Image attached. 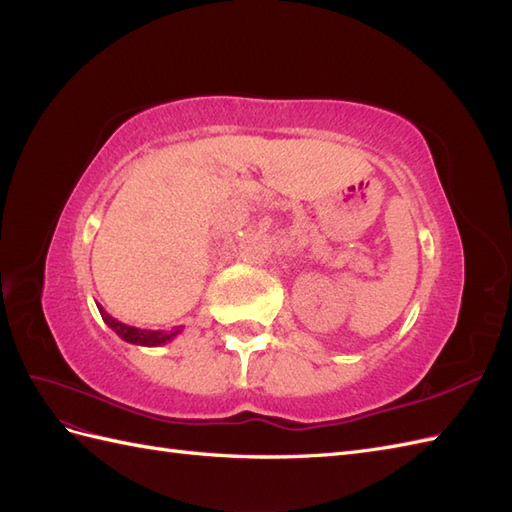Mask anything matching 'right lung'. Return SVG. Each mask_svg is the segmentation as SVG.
Masks as SVG:
<instances>
[{"label":"right lung","instance_id":"obj_1","mask_svg":"<svg viewBox=\"0 0 512 512\" xmlns=\"http://www.w3.org/2000/svg\"><path fill=\"white\" fill-rule=\"evenodd\" d=\"M98 309H100V316L102 320L111 327L123 342L128 344H136V346H164L168 342H173V339L183 331V327H177L173 331H153V329H136V327H130V324H123L119 322L117 318H113L111 314L104 312V307L98 303Z\"/></svg>","mask_w":512,"mask_h":512}]
</instances>
